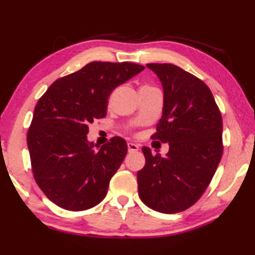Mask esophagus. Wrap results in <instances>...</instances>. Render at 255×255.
<instances>
[{
	"label": "esophagus",
	"instance_id": "obj_1",
	"mask_svg": "<svg viewBox=\"0 0 255 255\" xmlns=\"http://www.w3.org/2000/svg\"><path fill=\"white\" fill-rule=\"evenodd\" d=\"M127 146H128V151L129 152H135V151H137V150H138V145L135 144V143L129 142Z\"/></svg>",
	"mask_w": 255,
	"mask_h": 255
}]
</instances>
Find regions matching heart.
Here are the masks:
<instances>
[{
    "label": "heart",
    "mask_w": 255,
    "mask_h": 255,
    "mask_svg": "<svg viewBox=\"0 0 255 255\" xmlns=\"http://www.w3.org/2000/svg\"><path fill=\"white\" fill-rule=\"evenodd\" d=\"M144 88H152V87H150V85H146V84L142 85V87H141V89H144Z\"/></svg>",
    "instance_id": "b5f03b06"
}]
</instances>
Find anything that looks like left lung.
I'll return each instance as SVG.
<instances>
[{"instance_id": "8db88e82", "label": "left lung", "mask_w": 255, "mask_h": 255, "mask_svg": "<svg viewBox=\"0 0 255 255\" xmlns=\"http://www.w3.org/2000/svg\"><path fill=\"white\" fill-rule=\"evenodd\" d=\"M164 90L163 116L153 139L168 152L152 155L143 146L145 165L137 172L138 195L151 209L180 213L203 194L223 153L222 116L206 83L171 63L146 64Z\"/></svg>"}]
</instances>
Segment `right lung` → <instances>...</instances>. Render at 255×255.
I'll return each mask as SVG.
<instances>
[{"instance_id": "add662e5", "label": "right lung", "mask_w": 255, "mask_h": 255, "mask_svg": "<svg viewBox=\"0 0 255 255\" xmlns=\"http://www.w3.org/2000/svg\"><path fill=\"white\" fill-rule=\"evenodd\" d=\"M143 69L131 62L96 61L59 78L38 100L27 148L35 182L56 206L87 210L106 196L127 143L116 136L95 150L87 137L89 125L106 117L111 92Z\"/></svg>"}]
</instances>
